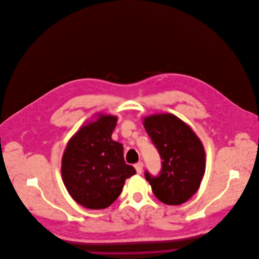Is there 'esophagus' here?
I'll return each mask as SVG.
<instances>
[{
	"label": "esophagus",
	"instance_id": "obj_1",
	"mask_svg": "<svg viewBox=\"0 0 259 259\" xmlns=\"http://www.w3.org/2000/svg\"><path fill=\"white\" fill-rule=\"evenodd\" d=\"M135 166V168H136V171L138 174H141L142 173V168H143V163L140 161V162H138V163H136L134 165Z\"/></svg>",
	"mask_w": 259,
	"mask_h": 259
}]
</instances>
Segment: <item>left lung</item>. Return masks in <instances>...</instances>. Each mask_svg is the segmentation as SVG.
I'll return each instance as SVG.
<instances>
[{"label": "left lung", "mask_w": 259, "mask_h": 259, "mask_svg": "<svg viewBox=\"0 0 259 259\" xmlns=\"http://www.w3.org/2000/svg\"><path fill=\"white\" fill-rule=\"evenodd\" d=\"M143 124L160 155L157 176L145 170V179L157 198L169 205L188 201L198 191L205 170V152L192 128L171 114L146 117Z\"/></svg>", "instance_id": "obj_1"}]
</instances>
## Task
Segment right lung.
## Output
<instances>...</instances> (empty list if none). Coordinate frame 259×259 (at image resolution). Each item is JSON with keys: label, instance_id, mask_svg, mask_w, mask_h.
Wrapping results in <instances>:
<instances>
[{"label": "right lung", "instance_id": "1", "mask_svg": "<svg viewBox=\"0 0 259 259\" xmlns=\"http://www.w3.org/2000/svg\"><path fill=\"white\" fill-rule=\"evenodd\" d=\"M117 117L99 115L68 141L61 173L69 195L79 204L101 210L112 204L136 169L125 163L123 145L112 139Z\"/></svg>", "mask_w": 259, "mask_h": 259}]
</instances>
